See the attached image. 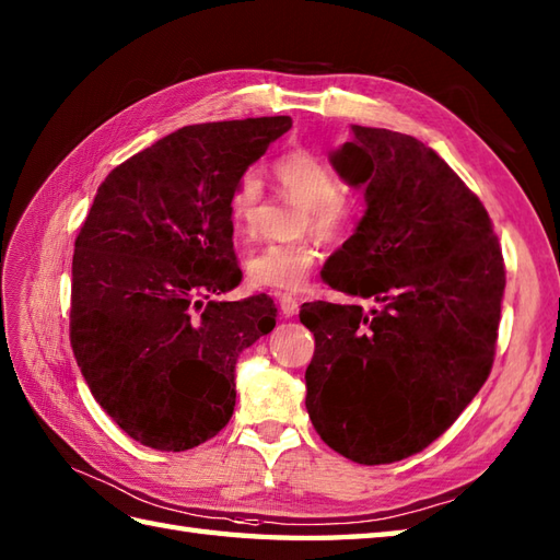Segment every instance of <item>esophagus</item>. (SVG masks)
<instances>
[{"label": "esophagus", "mask_w": 560, "mask_h": 560, "mask_svg": "<svg viewBox=\"0 0 560 560\" xmlns=\"http://www.w3.org/2000/svg\"><path fill=\"white\" fill-rule=\"evenodd\" d=\"M279 307L283 317H295L301 311V303L299 299H293V295H279Z\"/></svg>", "instance_id": "1"}]
</instances>
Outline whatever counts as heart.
<instances>
[{
  "label": "heart",
  "instance_id": "obj_1",
  "mask_svg": "<svg viewBox=\"0 0 560 560\" xmlns=\"http://www.w3.org/2000/svg\"><path fill=\"white\" fill-rule=\"evenodd\" d=\"M273 175L281 195L295 207L305 209L301 233L313 231L325 241H335L349 231L355 209L343 199V185L337 173L311 151H293L273 163ZM265 207V185L257 171H245L233 185L229 211L237 241H255L259 217ZM317 243L311 237L293 243L267 245L249 255L245 273L253 287L277 293H295L305 289L317 265Z\"/></svg>",
  "mask_w": 560,
  "mask_h": 560
}]
</instances>
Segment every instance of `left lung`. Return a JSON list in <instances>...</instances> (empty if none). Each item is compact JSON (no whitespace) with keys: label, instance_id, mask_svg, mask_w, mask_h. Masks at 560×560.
<instances>
[{"label":"left lung","instance_id":"8db88e82","mask_svg":"<svg viewBox=\"0 0 560 560\" xmlns=\"http://www.w3.org/2000/svg\"><path fill=\"white\" fill-rule=\"evenodd\" d=\"M329 161L365 213L327 283L373 305L303 303L315 335L305 407L351 462L389 464L443 435L491 373L503 253L489 213L423 141L351 125Z\"/></svg>","mask_w":560,"mask_h":560}]
</instances>
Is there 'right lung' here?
Returning a JSON list of instances; mask_svg holds the SVG:
<instances>
[{"mask_svg": "<svg viewBox=\"0 0 560 560\" xmlns=\"http://www.w3.org/2000/svg\"><path fill=\"white\" fill-rule=\"evenodd\" d=\"M291 117L189 125L105 177L74 243L69 339L91 395L137 443L183 452L231 421L237 355L277 307L235 289L233 185Z\"/></svg>", "mask_w": 560, "mask_h": 560, "instance_id": "right-lung-1", "label": "right lung"}]
</instances>
